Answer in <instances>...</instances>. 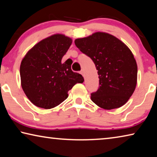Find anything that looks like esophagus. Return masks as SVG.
I'll list each match as a JSON object with an SVG mask.
<instances>
[{
    "mask_svg": "<svg viewBox=\"0 0 157 157\" xmlns=\"http://www.w3.org/2000/svg\"><path fill=\"white\" fill-rule=\"evenodd\" d=\"M79 73L82 74V75H83V76H84V71H83V70H81L80 72H79Z\"/></svg>",
    "mask_w": 157,
    "mask_h": 157,
    "instance_id": "34e87169",
    "label": "esophagus"
}]
</instances>
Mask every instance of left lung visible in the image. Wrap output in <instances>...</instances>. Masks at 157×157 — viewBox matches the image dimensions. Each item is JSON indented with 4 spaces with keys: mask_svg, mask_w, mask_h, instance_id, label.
Returning a JSON list of instances; mask_svg holds the SVG:
<instances>
[{
    "mask_svg": "<svg viewBox=\"0 0 157 157\" xmlns=\"http://www.w3.org/2000/svg\"><path fill=\"white\" fill-rule=\"evenodd\" d=\"M75 46L94 62L99 75V88L91 94L95 105L105 109L124 105L136 86L137 64L131 50L116 37L95 33L77 39Z\"/></svg>",
    "mask_w": 157,
    "mask_h": 157,
    "instance_id": "left-lung-1",
    "label": "left lung"
}]
</instances>
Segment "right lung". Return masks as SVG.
Here are the masks:
<instances>
[{"instance_id": "right-lung-1", "label": "right lung", "mask_w": 157, "mask_h": 157, "mask_svg": "<svg viewBox=\"0 0 157 157\" xmlns=\"http://www.w3.org/2000/svg\"><path fill=\"white\" fill-rule=\"evenodd\" d=\"M71 44L69 37L54 34L36 44L21 62V86L36 107H55L68 98L74 85L84 82L82 75L71 70V63L62 62Z\"/></svg>"}]
</instances>
